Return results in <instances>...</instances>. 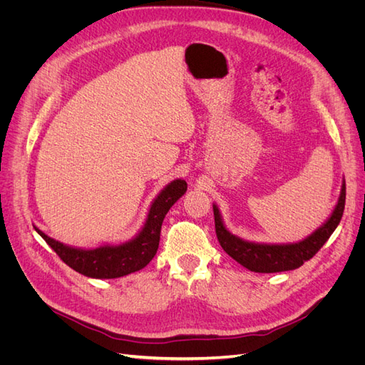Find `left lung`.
<instances>
[{"label":"left lung","mask_w":365,"mask_h":365,"mask_svg":"<svg viewBox=\"0 0 365 365\" xmlns=\"http://www.w3.org/2000/svg\"><path fill=\"white\" fill-rule=\"evenodd\" d=\"M344 205H346V182H342L338 204L327 222L322 228H318L315 233L309 236L307 239L291 245L252 244V242L242 240L233 236L224 227L217 207L213 205L216 236L220 247L224 248V251L228 254V256L233 257L236 262L242 264V267L248 268L250 271H254V272L291 271L302 267L304 262L311 260L315 254L322 250V247L326 244L330 235H332L335 228L338 227L342 213H344Z\"/></svg>","instance_id":"1"}]
</instances>
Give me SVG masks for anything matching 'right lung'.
Listing matches in <instances>:
<instances>
[{
  "mask_svg": "<svg viewBox=\"0 0 365 365\" xmlns=\"http://www.w3.org/2000/svg\"><path fill=\"white\" fill-rule=\"evenodd\" d=\"M187 190L184 180L172 181L153 201L145 227L135 239L118 247H101L96 250L70 248L61 242L43 235L36 228L41 237L58 254L70 268L93 279H117L130 272L140 271L153 259L160 245V233L164 216L170 207Z\"/></svg>",
  "mask_w": 365,
  "mask_h": 365,
  "instance_id": "obj_1",
  "label": "right lung"
}]
</instances>
